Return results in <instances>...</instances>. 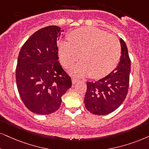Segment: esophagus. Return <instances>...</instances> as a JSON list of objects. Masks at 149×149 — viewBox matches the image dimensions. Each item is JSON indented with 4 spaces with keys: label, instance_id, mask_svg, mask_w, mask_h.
<instances>
[{
    "label": "esophagus",
    "instance_id": "obj_1",
    "mask_svg": "<svg viewBox=\"0 0 149 149\" xmlns=\"http://www.w3.org/2000/svg\"><path fill=\"white\" fill-rule=\"evenodd\" d=\"M78 79H76V78H72V80H71V81H72V84H76L77 82H78Z\"/></svg>",
    "mask_w": 149,
    "mask_h": 149
}]
</instances>
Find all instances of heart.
Segmentation results:
<instances>
[{
    "label": "heart",
    "instance_id": "1",
    "mask_svg": "<svg viewBox=\"0 0 149 149\" xmlns=\"http://www.w3.org/2000/svg\"><path fill=\"white\" fill-rule=\"evenodd\" d=\"M69 42L58 44V56L64 67L69 68L80 58L75 70L78 76L90 74L102 78L116 68L121 56V45L116 36L95 27H82L69 33Z\"/></svg>",
    "mask_w": 149,
    "mask_h": 149
}]
</instances>
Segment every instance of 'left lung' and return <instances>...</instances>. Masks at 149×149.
<instances>
[{
  "mask_svg": "<svg viewBox=\"0 0 149 149\" xmlns=\"http://www.w3.org/2000/svg\"><path fill=\"white\" fill-rule=\"evenodd\" d=\"M121 57L118 67L110 74L96 82H87L84 104L95 115H107L114 111L126 98L129 84L131 60L125 41L120 39Z\"/></svg>",
  "mask_w": 149,
  "mask_h": 149,
  "instance_id": "1",
  "label": "left lung"
}]
</instances>
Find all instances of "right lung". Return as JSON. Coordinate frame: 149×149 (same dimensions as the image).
<instances>
[{"mask_svg":"<svg viewBox=\"0 0 149 149\" xmlns=\"http://www.w3.org/2000/svg\"><path fill=\"white\" fill-rule=\"evenodd\" d=\"M61 28L52 25L32 34L22 45L16 70L18 93L34 113L48 115L61 107L62 96L72 85L58 61L57 40Z\"/></svg>","mask_w":149,"mask_h":149,"instance_id":"obj_1","label":"right lung"}]
</instances>
